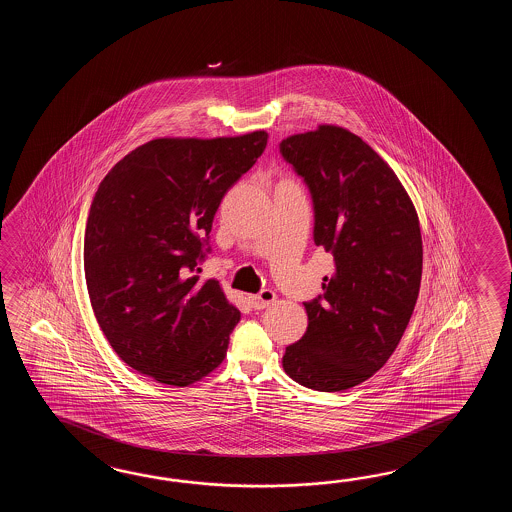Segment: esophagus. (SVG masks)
Segmentation results:
<instances>
[{
    "mask_svg": "<svg viewBox=\"0 0 512 512\" xmlns=\"http://www.w3.org/2000/svg\"><path fill=\"white\" fill-rule=\"evenodd\" d=\"M251 302L254 309H265L276 302V294L271 289H263L260 294L252 296Z\"/></svg>",
    "mask_w": 512,
    "mask_h": 512,
    "instance_id": "obj_1",
    "label": "esophagus"
}]
</instances>
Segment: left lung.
I'll return each mask as SVG.
<instances>
[{
	"label": "left lung",
	"instance_id": "1",
	"mask_svg": "<svg viewBox=\"0 0 512 512\" xmlns=\"http://www.w3.org/2000/svg\"><path fill=\"white\" fill-rule=\"evenodd\" d=\"M315 207V243L335 271L305 302L307 331L285 348L283 370L305 388L342 392L368 381L392 357L414 313L423 240L414 203L379 153L346 128L280 142Z\"/></svg>",
	"mask_w": 512,
	"mask_h": 512
}]
</instances>
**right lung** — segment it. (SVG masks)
<instances>
[{
	"mask_svg": "<svg viewBox=\"0 0 512 512\" xmlns=\"http://www.w3.org/2000/svg\"><path fill=\"white\" fill-rule=\"evenodd\" d=\"M267 137L153 139L98 185L84 236L87 293L111 348L142 375L188 386L227 357L241 315L218 280H199L210 251L200 236Z\"/></svg>",
	"mask_w": 512,
	"mask_h": 512,
	"instance_id": "add662e5",
	"label": "right lung"
}]
</instances>
